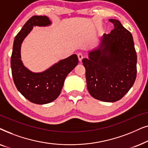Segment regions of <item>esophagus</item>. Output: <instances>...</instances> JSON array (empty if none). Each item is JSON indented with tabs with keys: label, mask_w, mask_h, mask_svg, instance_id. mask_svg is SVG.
<instances>
[{
	"label": "esophagus",
	"mask_w": 148,
	"mask_h": 148,
	"mask_svg": "<svg viewBox=\"0 0 148 148\" xmlns=\"http://www.w3.org/2000/svg\"><path fill=\"white\" fill-rule=\"evenodd\" d=\"M77 57H78V59L79 61H82L83 58H84V56H83V54L82 53H78L77 54Z\"/></svg>",
	"instance_id": "1"
}]
</instances>
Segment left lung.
Listing matches in <instances>:
<instances>
[{"label":"left lung","instance_id":"8db88e82","mask_svg":"<svg viewBox=\"0 0 148 148\" xmlns=\"http://www.w3.org/2000/svg\"><path fill=\"white\" fill-rule=\"evenodd\" d=\"M110 34L103 35L100 46L82 60L88 92L103 102L121 100L130 90L137 76V53L131 32L116 19Z\"/></svg>","mask_w":148,"mask_h":148}]
</instances>
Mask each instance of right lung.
<instances>
[{"instance_id":"add662e5","label":"right lung","mask_w":148,"mask_h":148,"mask_svg":"<svg viewBox=\"0 0 148 148\" xmlns=\"http://www.w3.org/2000/svg\"><path fill=\"white\" fill-rule=\"evenodd\" d=\"M51 22L46 16L35 15L25 23L14 40L11 66L13 82L26 99L37 104H45L59 96L66 77L78 64L76 54L60 60L42 73H33L25 67L21 60V46L34 26H47Z\"/></svg>"}]
</instances>
